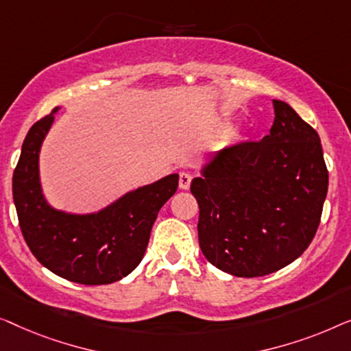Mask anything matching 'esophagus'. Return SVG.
I'll return each instance as SVG.
<instances>
[{"label":"esophagus","mask_w":351,"mask_h":351,"mask_svg":"<svg viewBox=\"0 0 351 351\" xmlns=\"http://www.w3.org/2000/svg\"><path fill=\"white\" fill-rule=\"evenodd\" d=\"M192 181V175L189 171H181L180 173V187L181 189H189Z\"/></svg>","instance_id":"34e87169"}]
</instances>
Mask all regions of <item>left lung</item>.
Returning a JSON list of instances; mask_svg holds the SVG:
<instances>
[{
	"label": "left lung",
	"mask_w": 351,
	"mask_h": 351,
	"mask_svg": "<svg viewBox=\"0 0 351 351\" xmlns=\"http://www.w3.org/2000/svg\"><path fill=\"white\" fill-rule=\"evenodd\" d=\"M259 141L216 152L191 192L199 204V245L208 263L253 278L286 267L308 248L328 194L322 141L288 103Z\"/></svg>",
	"instance_id": "left-lung-1"
}]
</instances>
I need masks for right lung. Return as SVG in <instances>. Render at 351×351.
Returning <instances> with one entry per match:
<instances>
[{
	"label": "right lung",
	"instance_id": "right-lung-1",
	"mask_svg": "<svg viewBox=\"0 0 351 351\" xmlns=\"http://www.w3.org/2000/svg\"><path fill=\"white\" fill-rule=\"evenodd\" d=\"M56 111L29 128L14 170L19 226L29 251L51 272L81 285L114 283L141 263L157 213L178 189V175L140 187L97 215L51 208L41 194L38 157Z\"/></svg>",
	"mask_w": 351,
	"mask_h": 351
}]
</instances>
